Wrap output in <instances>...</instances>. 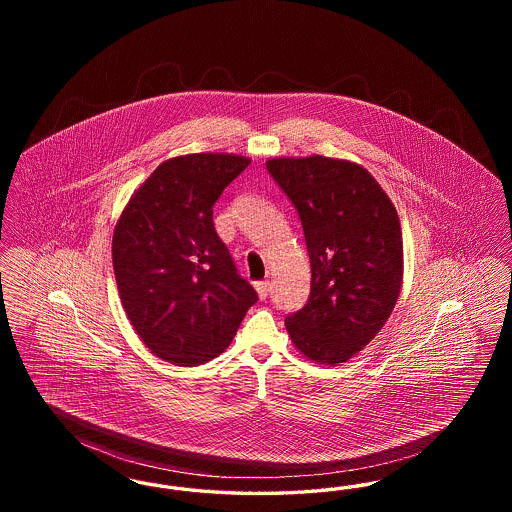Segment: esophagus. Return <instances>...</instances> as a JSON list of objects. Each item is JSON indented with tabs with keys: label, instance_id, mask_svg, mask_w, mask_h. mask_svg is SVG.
Segmentation results:
<instances>
[{
	"label": "esophagus",
	"instance_id": "obj_1",
	"mask_svg": "<svg viewBox=\"0 0 512 512\" xmlns=\"http://www.w3.org/2000/svg\"><path fill=\"white\" fill-rule=\"evenodd\" d=\"M255 290L259 293V299H267L268 293H270V284H268L267 280L265 282H257Z\"/></svg>",
	"mask_w": 512,
	"mask_h": 512
}]
</instances>
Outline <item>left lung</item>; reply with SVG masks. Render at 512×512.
<instances>
[{
	"label": "left lung",
	"instance_id": "8db88e82",
	"mask_svg": "<svg viewBox=\"0 0 512 512\" xmlns=\"http://www.w3.org/2000/svg\"><path fill=\"white\" fill-rule=\"evenodd\" d=\"M290 197L311 261L307 305L286 317L318 365L355 357L390 318L403 284V238L388 194L365 167L322 155L268 159Z\"/></svg>",
	"mask_w": 512,
	"mask_h": 512
}]
</instances>
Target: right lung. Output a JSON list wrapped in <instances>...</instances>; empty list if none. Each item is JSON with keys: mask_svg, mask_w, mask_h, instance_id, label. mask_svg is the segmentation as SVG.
<instances>
[{"mask_svg": "<svg viewBox=\"0 0 512 512\" xmlns=\"http://www.w3.org/2000/svg\"><path fill=\"white\" fill-rule=\"evenodd\" d=\"M251 159L190 153L161 163L113 232L122 307L159 359L203 365L232 343L257 293L213 224V205Z\"/></svg>", "mask_w": 512, "mask_h": 512, "instance_id": "add662e5", "label": "right lung"}]
</instances>
